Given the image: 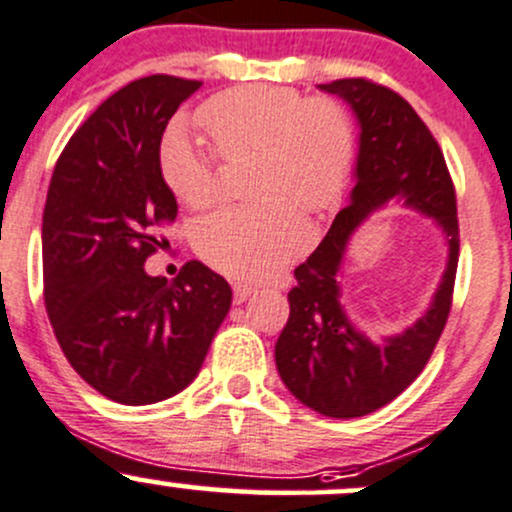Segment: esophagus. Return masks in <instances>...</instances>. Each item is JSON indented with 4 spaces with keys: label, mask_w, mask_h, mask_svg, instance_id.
Here are the masks:
<instances>
[{
    "label": "esophagus",
    "mask_w": 512,
    "mask_h": 512,
    "mask_svg": "<svg viewBox=\"0 0 512 512\" xmlns=\"http://www.w3.org/2000/svg\"><path fill=\"white\" fill-rule=\"evenodd\" d=\"M252 294H255V289H252V286H247V284H235V286H233L235 303H243V301H247V299H250Z\"/></svg>",
    "instance_id": "34e87169"
}]
</instances>
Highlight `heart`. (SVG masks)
Instances as JSON below:
<instances>
[{
  "label": "heart",
  "mask_w": 512,
  "mask_h": 512,
  "mask_svg": "<svg viewBox=\"0 0 512 512\" xmlns=\"http://www.w3.org/2000/svg\"><path fill=\"white\" fill-rule=\"evenodd\" d=\"M196 121L226 160L260 155V196L274 201L265 209H221L201 218L194 228L196 252L228 277L272 279L311 243L301 211L279 199L316 211L340 199L355 160L352 123L335 104L269 84L218 94L196 111ZM157 160L179 201L192 209L216 201V155L184 123L167 131Z\"/></svg>",
  "instance_id": "heart-1"
}]
</instances>
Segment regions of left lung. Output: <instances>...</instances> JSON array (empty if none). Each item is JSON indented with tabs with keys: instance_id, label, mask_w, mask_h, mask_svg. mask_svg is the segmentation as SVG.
<instances>
[{
	"instance_id": "left-lung-1",
	"label": "left lung",
	"mask_w": 512,
	"mask_h": 512,
	"mask_svg": "<svg viewBox=\"0 0 512 512\" xmlns=\"http://www.w3.org/2000/svg\"><path fill=\"white\" fill-rule=\"evenodd\" d=\"M350 106L359 126L355 187L323 243L294 269L289 320L274 345L284 386L328 418H362L413 384L445 330L459 260L457 199L445 157L406 99L367 80L318 84ZM408 208L441 228L448 260L424 316L401 334L374 343L341 301L349 240L369 217Z\"/></svg>"
}]
</instances>
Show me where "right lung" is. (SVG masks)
<instances>
[{"label":"right lung","mask_w":512,"mask_h":512,"mask_svg":"<svg viewBox=\"0 0 512 512\" xmlns=\"http://www.w3.org/2000/svg\"><path fill=\"white\" fill-rule=\"evenodd\" d=\"M201 82L150 75L111 94L65 145L43 211V296L67 362L126 406L165 401L199 374L233 291L187 262L150 277L155 226L177 199L160 172L167 123Z\"/></svg>","instance_id":"add662e5"}]
</instances>
